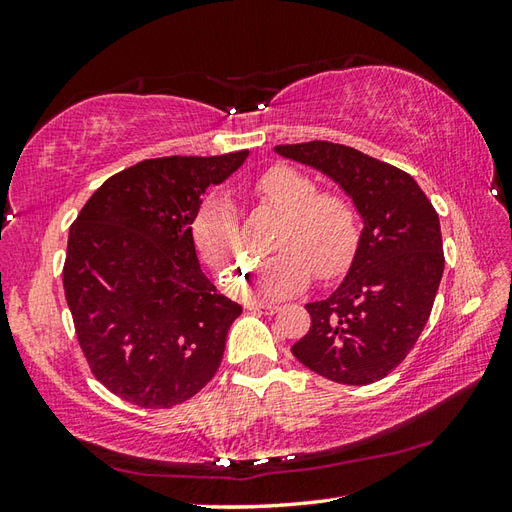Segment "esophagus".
Returning <instances> with one entry per match:
<instances>
[{"instance_id":"34e87169","label":"esophagus","mask_w":512,"mask_h":512,"mask_svg":"<svg viewBox=\"0 0 512 512\" xmlns=\"http://www.w3.org/2000/svg\"><path fill=\"white\" fill-rule=\"evenodd\" d=\"M246 308L250 312H262V314H275L279 310V306H275V303H255V301L246 303Z\"/></svg>"}]
</instances>
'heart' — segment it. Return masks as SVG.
<instances>
[{
    "instance_id": "1",
    "label": "heart",
    "mask_w": 512,
    "mask_h": 512,
    "mask_svg": "<svg viewBox=\"0 0 512 512\" xmlns=\"http://www.w3.org/2000/svg\"><path fill=\"white\" fill-rule=\"evenodd\" d=\"M250 193L284 215V222L275 237L279 255L250 264L242 277L231 279L244 259L235 204L222 193H211L191 220L193 246L217 275L231 279L233 292L273 301L306 288L312 270L319 279H332L350 268L361 239V222L350 198L319 191L317 180L288 165L259 173L250 182Z\"/></svg>"
}]
</instances>
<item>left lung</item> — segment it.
<instances>
[{
  "instance_id": "1",
  "label": "left lung",
  "mask_w": 512,
  "mask_h": 512,
  "mask_svg": "<svg viewBox=\"0 0 512 512\" xmlns=\"http://www.w3.org/2000/svg\"><path fill=\"white\" fill-rule=\"evenodd\" d=\"M275 151L339 182L365 224L343 284L306 306L310 330L292 354L334 383H376L429 321L444 270L438 213L409 173L354 147L310 140Z\"/></svg>"
}]
</instances>
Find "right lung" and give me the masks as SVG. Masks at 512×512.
Listing matches in <instances>:
<instances>
[{
  "label": "right lung",
  "mask_w": 512,
  "mask_h": 512,
  "mask_svg": "<svg viewBox=\"0 0 512 512\" xmlns=\"http://www.w3.org/2000/svg\"><path fill=\"white\" fill-rule=\"evenodd\" d=\"M248 151L151 158L107 178L70 226L65 301L94 378L132 405L171 409L222 363L242 306L202 273L191 220Z\"/></svg>",
  "instance_id": "add662e5"
}]
</instances>
